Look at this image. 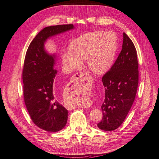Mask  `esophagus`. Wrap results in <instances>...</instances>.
<instances>
[{
    "instance_id": "1",
    "label": "esophagus",
    "mask_w": 159,
    "mask_h": 159,
    "mask_svg": "<svg viewBox=\"0 0 159 159\" xmlns=\"http://www.w3.org/2000/svg\"><path fill=\"white\" fill-rule=\"evenodd\" d=\"M90 76L88 73H82V72L78 73L74 76V77L73 78L72 81L71 82L76 85L82 86V85H83V84H84L86 82H87L88 79H89ZM68 108L70 110L74 109V108H75V106L69 105L68 106Z\"/></svg>"
}]
</instances>
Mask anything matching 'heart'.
Here are the masks:
<instances>
[{
  "label": "heart",
  "instance_id": "b5f03b06",
  "mask_svg": "<svg viewBox=\"0 0 159 159\" xmlns=\"http://www.w3.org/2000/svg\"><path fill=\"white\" fill-rule=\"evenodd\" d=\"M117 48V38L114 32L86 33L70 43V50L63 51V65L66 72L70 73L80 69L83 61L86 60L92 71L104 73L113 65Z\"/></svg>",
  "mask_w": 159,
  "mask_h": 159
}]
</instances>
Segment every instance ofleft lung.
Returning <instances> with one entry per match:
<instances>
[{
  "instance_id": "left-lung-1",
  "label": "left lung",
  "mask_w": 159,
  "mask_h": 159,
  "mask_svg": "<svg viewBox=\"0 0 159 159\" xmlns=\"http://www.w3.org/2000/svg\"><path fill=\"white\" fill-rule=\"evenodd\" d=\"M120 53L102 81L105 98L101 106L102 120L97 126L110 131L124 122L135 100L139 83L137 51L134 43L125 33Z\"/></svg>"
}]
</instances>
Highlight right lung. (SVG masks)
Masks as SVG:
<instances>
[{"instance_id":"1","label":"right lung","mask_w":159,"mask_h":159,"mask_svg":"<svg viewBox=\"0 0 159 159\" xmlns=\"http://www.w3.org/2000/svg\"><path fill=\"white\" fill-rule=\"evenodd\" d=\"M75 29L73 24L52 25L43 28L30 43L25 54L22 79L24 98L32 120L38 127L57 132L65 126L68 111L57 101L53 82L55 54L48 53L45 43L49 38Z\"/></svg>"}]
</instances>
